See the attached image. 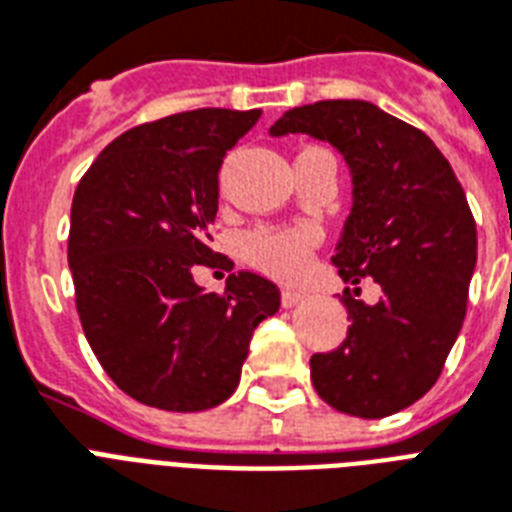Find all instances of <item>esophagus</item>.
<instances>
[{"label": "esophagus", "mask_w": 512, "mask_h": 512, "mask_svg": "<svg viewBox=\"0 0 512 512\" xmlns=\"http://www.w3.org/2000/svg\"><path fill=\"white\" fill-rule=\"evenodd\" d=\"M303 300L305 295L300 289H284V292H281V305H284V308H295V305H300Z\"/></svg>", "instance_id": "esophagus-1"}]
</instances>
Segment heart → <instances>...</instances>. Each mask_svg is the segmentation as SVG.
Instances as JSON below:
<instances>
[{"label": "heart", "mask_w": 512, "mask_h": 512, "mask_svg": "<svg viewBox=\"0 0 512 512\" xmlns=\"http://www.w3.org/2000/svg\"><path fill=\"white\" fill-rule=\"evenodd\" d=\"M319 241V233L311 225H295V228H260L249 233L244 241V252L265 273L292 279L308 265L313 247Z\"/></svg>", "instance_id": "b5f03b06"}]
</instances>
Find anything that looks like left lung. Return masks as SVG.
<instances>
[{"label":"left lung","mask_w":512,"mask_h":512,"mask_svg":"<svg viewBox=\"0 0 512 512\" xmlns=\"http://www.w3.org/2000/svg\"><path fill=\"white\" fill-rule=\"evenodd\" d=\"M311 135L350 170V215L332 263L345 289L348 337L311 358L313 388L337 412L380 420L412 406L444 369L460 335L476 271V220L436 143L366 100L292 108L271 138ZM372 278L383 297L360 298Z\"/></svg>","instance_id":"8db88e82"}]
</instances>
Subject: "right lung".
I'll use <instances>...</instances> for the list:
<instances>
[{"label":"right lung","mask_w":512,"mask_h":512,"mask_svg":"<svg viewBox=\"0 0 512 512\" xmlns=\"http://www.w3.org/2000/svg\"><path fill=\"white\" fill-rule=\"evenodd\" d=\"M263 111L199 108L140 124L76 185L68 268L76 311L119 388L164 412H204L239 385L252 332L281 305L273 281L233 273L225 295L193 279L212 265L217 172Z\"/></svg>","instance_id":"obj_1"}]
</instances>
